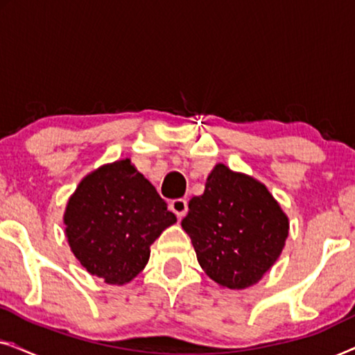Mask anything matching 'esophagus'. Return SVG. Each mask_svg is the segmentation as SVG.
I'll list each match as a JSON object with an SVG mask.
<instances>
[{"mask_svg": "<svg viewBox=\"0 0 355 355\" xmlns=\"http://www.w3.org/2000/svg\"><path fill=\"white\" fill-rule=\"evenodd\" d=\"M169 208H171L173 213H176L178 218H182L187 213V200L186 198H176L169 203Z\"/></svg>", "mask_w": 355, "mask_h": 355, "instance_id": "esophagus-1", "label": "esophagus"}]
</instances>
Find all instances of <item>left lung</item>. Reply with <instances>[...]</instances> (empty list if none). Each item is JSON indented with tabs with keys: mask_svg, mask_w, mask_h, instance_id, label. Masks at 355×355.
<instances>
[{
	"mask_svg": "<svg viewBox=\"0 0 355 355\" xmlns=\"http://www.w3.org/2000/svg\"><path fill=\"white\" fill-rule=\"evenodd\" d=\"M182 230L203 271L223 288L259 283L283 250L289 221L257 179L216 164L205 192L192 197Z\"/></svg>",
	"mask_w": 355,
	"mask_h": 355,
	"instance_id": "8db88e82",
	"label": "left lung"
}]
</instances>
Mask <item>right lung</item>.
<instances>
[{"instance_id":"right-lung-1","label":"right lung","mask_w":355,"mask_h":355,"mask_svg":"<svg viewBox=\"0 0 355 355\" xmlns=\"http://www.w3.org/2000/svg\"><path fill=\"white\" fill-rule=\"evenodd\" d=\"M174 223L166 202L129 158L87 174L64 211L76 259L90 275L118 286L145 268L150 245Z\"/></svg>"}]
</instances>
